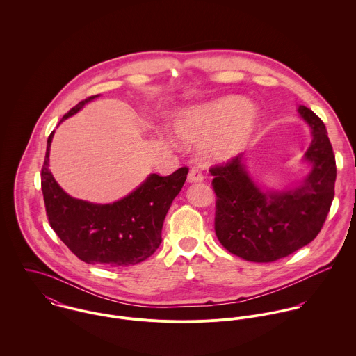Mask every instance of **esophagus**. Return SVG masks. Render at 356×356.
I'll return each instance as SVG.
<instances>
[{"label":"esophagus","mask_w":356,"mask_h":356,"mask_svg":"<svg viewBox=\"0 0 356 356\" xmlns=\"http://www.w3.org/2000/svg\"><path fill=\"white\" fill-rule=\"evenodd\" d=\"M203 179V174H202V171H200V170H197V168H192V170L189 171V174H188V181H189L191 184L202 182Z\"/></svg>","instance_id":"esophagus-1"}]
</instances>
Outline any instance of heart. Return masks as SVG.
Wrapping results in <instances>:
<instances>
[{"instance_id":"1","label":"heart","mask_w":356,"mask_h":356,"mask_svg":"<svg viewBox=\"0 0 356 356\" xmlns=\"http://www.w3.org/2000/svg\"><path fill=\"white\" fill-rule=\"evenodd\" d=\"M259 112L237 96L220 97L182 111L174 133L185 145H201L207 161L220 163L241 152L254 133Z\"/></svg>"}]
</instances>
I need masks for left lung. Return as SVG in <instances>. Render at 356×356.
I'll return each mask as SVG.
<instances>
[{
	"instance_id": "obj_1",
	"label": "left lung",
	"mask_w": 356,
	"mask_h": 356,
	"mask_svg": "<svg viewBox=\"0 0 356 356\" xmlns=\"http://www.w3.org/2000/svg\"><path fill=\"white\" fill-rule=\"evenodd\" d=\"M298 112L312 140L303 156L311 170L296 186H260L247 170L244 153L209 170L215 177L216 237L244 260L268 263L293 254L318 236L329 213L337 172L333 148L323 122L305 105Z\"/></svg>"
}]
</instances>
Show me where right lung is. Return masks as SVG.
<instances>
[{
    "label": "right lung",
    "instance_id": "right-lung-1",
    "mask_svg": "<svg viewBox=\"0 0 356 356\" xmlns=\"http://www.w3.org/2000/svg\"><path fill=\"white\" fill-rule=\"evenodd\" d=\"M99 96L76 104L60 123ZM53 134L48 138L41 186L49 223L60 240L89 264L126 267L148 259L161 243L164 218L189 170L182 167L168 177L149 174L138 188L113 203L74 199L63 191L49 170Z\"/></svg>",
    "mask_w": 356,
    "mask_h": 356
}]
</instances>
